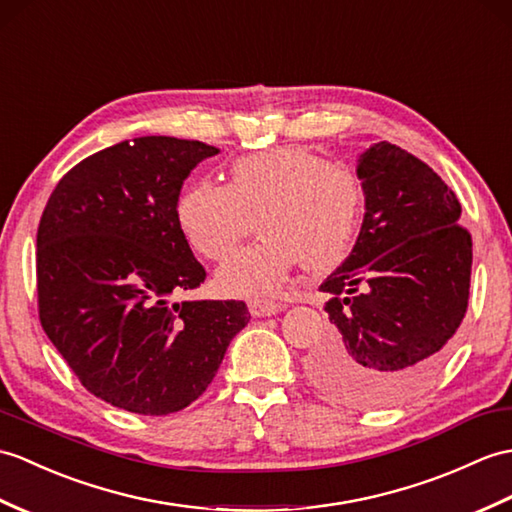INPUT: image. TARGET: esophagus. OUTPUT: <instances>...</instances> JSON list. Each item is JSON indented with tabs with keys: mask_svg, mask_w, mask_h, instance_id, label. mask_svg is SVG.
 <instances>
[{
	"mask_svg": "<svg viewBox=\"0 0 512 512\" xmlns=\"http://www.w3.org/2000/svg\"><path fill=\"white\" fill-rule=\"evenodd\" d=\"M285 305L275 303V301H266V299H255L248 303V310H251V316L261 318V316H275L283 310Z\"/></svg>",
	"mask_w": 512,
	"mask_h": 512,
	"instance_id": "1",
	"label": "esophagus"
}]
</instances>
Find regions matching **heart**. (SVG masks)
Masks as SVG:
<instances>
[{"label": "heart", "instance_id": "b5f03b06", "mask_svg": "<svg viewBox=\"0 0 512 512\" xmlns=\"http://www.w3.org/2000/svg\"><path fill=\"white\" fill-rule=\"evenodd\" d=\"M362 185L349 168L301 146L246 154L231 165L229 185L189 183L176 200V224L187 244L220 259L251 231L261 240L240 248L218 270L224 294H275L290 270L323 272L347 257L362 216Z\"/></svg>", "mask_w": 512, "mask_h": 512}]
</instances>
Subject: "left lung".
Returning <instances> with one entry per match:
<instances>
[{
    "label": "left lung",
    "mask_w": 512,
    "mask_h": 512,
    "mask_svg": "<svg viewBox=\"0 0 512 512\" xmlns=\"http://www.w3.org/2000/svg\"><path fill=\"white\" fill-rule=\"evenodd\" d=\"M364 220L351 255L320 283L334 340L310 377L344 406L388 408L441 371L469 303L471 235L430 165L388 141L358 159Z\"/></svg>",
    "instance_id": "1"
}]
</instances>
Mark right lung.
Wrapping results in <instances>:
<instances>
[{"instance_id":"add662e5","label":"right lung","mask_w":512,"mask_h":512,"mask_svg":"<svg viewBox=\"0 0 512 512\" xmlns=\"http://www.w3.org/2000/svg\"><path fill=\"white\" fill-rule=\"evenodd\" d=\"M202 141L137 137L71 168L37 231L39 318L91 395L135 414L178 412L216 377L244 301H172L207 272L176 224Z\"/></svg>"}]
</instances>
